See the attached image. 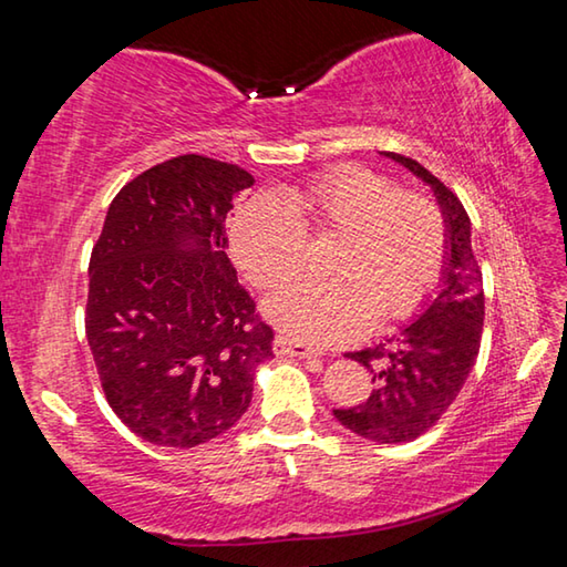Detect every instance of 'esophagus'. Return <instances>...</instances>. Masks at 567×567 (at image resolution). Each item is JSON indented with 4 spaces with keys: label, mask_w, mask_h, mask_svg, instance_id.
<instances>
[{
    "label": "esophagus",
    "mask_w": 567,
    "mask_h": 567,
    "mask_svg": "<svg viewBox=\"0 0 567 567\" xmlns=\"http://www.w3.org/2000/svg\"><path fill=\"white\" fill-rule=\"evenodd\" d=\"M272 348H275V354H290V358H318L320 354L318 350L310 348V344H305V342L295 340V338H290V334H282V332L275 338Z\"/></svg>",
    "instance_id": "34e87169"
}]
</instances>
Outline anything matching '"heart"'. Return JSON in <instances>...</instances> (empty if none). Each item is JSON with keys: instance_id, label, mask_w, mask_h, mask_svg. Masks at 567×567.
Instances as JSON below:
<instances>
[{"instance_id": "1", "label": "heart", "mask_w": 567, "mask_h": 567, "mask_svg": "<svg viewBox=\"0 0 567 567\" xmlns=\"http://www.w3.org/2000/svg\"><path fill=\"white\" fill-rule=\"evenodd\" d=\"M305 239H334L324 282H292L265 302L290 338L334 344L360 338L372 320L417 312L445 260V219L435 199L400 192L390 177L342 165L237 209L229 245L239 270L272 290L302 267Z\"/></svg>"}]
</instances>
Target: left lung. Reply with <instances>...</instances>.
Instances as JSON below:
<instances>
[{
  "label": "left lung",
  "instance_id": "left-lung-1",
  "mask_svg": "<svg viewBox=\"0 0 567 567\" xmlns=\"http://www.w3.org/2000/svg\"><path fill=\"white\" fill-rule=\"evenodd\" d=\"M385 157L425 179L443 207L447 223L443 290L420 318L392 338L348 354L370 370L375 390L360 405L332 412L354 435L375 443H410L427 433L463 390L483 338L485 297L483 272L470 243V217L455 192L412 157L398 152Z\"/></svg>",
  "mask_w": 567,
  "mask_h": 567
}]
</instances>
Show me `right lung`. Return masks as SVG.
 I'll return each mask as SVG.
<instances>
[{
	"label": "right lung",
	"mask_w": 567,
	"mask_h": 567,
	"mask_svg": "<svg viewBox=\"0 0 567 567\" xmlns=\"http://www.w3.org/2000/svg\"><path fill=\"white\" fill-rule=\"evenodd\" d=\"M249 172L179 155L127 182L90 257L84 330L104 398L134 435L195 447L252 400L275 332L225 252Z\"/></svg>",
	"instance_id": "1"
}]
</instances>
